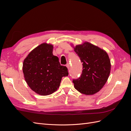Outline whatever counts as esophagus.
Segmentation results:
<instances>
[{"mask_svg": "<svg viewBox=\"0 0 131 131\" xmlns=\"http://www.w3.org/2000/svg\"><path fill=\"white\" fill-rule=\"evenodd\" d=\"M66 67H67V68H68V69H69V67H70V64H69V63H67V64H66Z\"/></svg>", "mask_w": 131, "mask_h": 131, "instance_id": "34e87169", "label": "esophagus"}]
</instances>
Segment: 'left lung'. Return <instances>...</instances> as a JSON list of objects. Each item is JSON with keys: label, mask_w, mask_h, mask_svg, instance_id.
<instances>
[{"label": "left lung", "mask_w": 131, "mask_h": 131, "mask_svg": "<svg viewBox=\"0 0 131 131\" xmlns=\"http://www.w3.org/2000/svg\"><path fill=\"white\" fill-rule=\"evenodd\" d=\"M74 51L82 63V72L73 79L74 88L86 95L98 92L105 85L110 73V61L105 51L85 42L76 46Z\"/></svg>", "instance_id": "left-lung-1"}]
</instances>
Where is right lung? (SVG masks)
<instances>
[{
    "instance_id": "add662e5",
    "label": "right lung",
    "mask_w": 131,
    "mask_h": 131,
    "mask_svg": "<svg viewBox=\"0 0 131 131\" xmlns=\"http://www.w3.org/2000/svg\"><path fill=\"white\" fill-rule=\"evenodd\" d=\"M53 46L42 43L28 55L23 64L25 80L37 93L47 96L56 91L62 78L68 76V69L53 55Z\"/></svg>"
}]
</instances>
